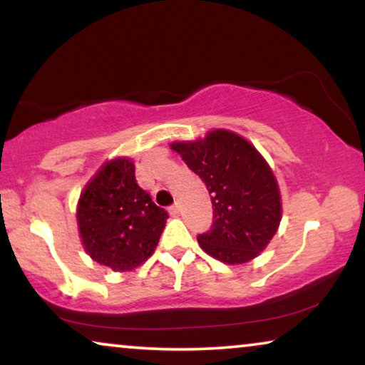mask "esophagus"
<instances>
[{"instance_id":"1","label":"esophagus","mask_w":365,"mask_h":365,"mask_svg":"<svg viewBox=\"0 0 365 365\" xmlns=\"http://www.w3.org/2000/svg\"><path fill=\"white\" fill-rule=\"evenodd\" d=\"M179 211H181V206H179V202H174L171 207H169V212L171 214H179Z\"/></svg>"}]
</instances>
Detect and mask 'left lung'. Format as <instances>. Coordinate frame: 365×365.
<instances>
[{
    "label": "left lung",
    "instance_id": "1",
    "mask_svg": "<svg viewBox=\"0 0 365 365\" xmlns=\"http://www.w3.org/2000/svg\"><path fill=\"white\" fill-rule=\"evenodd\" d=\"M173 149L211 196V229L197 236L202 251L226 264L256 257L281 222L276 178L261 154L226 129L211 131L201 141L176 143Z\"/></svg>",
    "mask_w": 365,
    "mask_h": 365
}]
</instances>
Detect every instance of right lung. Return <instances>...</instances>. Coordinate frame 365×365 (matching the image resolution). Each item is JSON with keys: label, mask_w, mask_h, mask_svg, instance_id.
I'll use <instances>...</instances> for the list:
<instances>
[{"label": "right lung", "mask_w": 365, "mask_h": 365, "mask_svg": "<svg viewBox=\"0 0 365 365\" xmlns=\"http://www.w3.org/2000/svg\"><path fill=\"white\" fill-rule=\"evenodd\" d=\"M168 217L138 184L129 159L104 164L84 187L78 204L84 249L113 271L141 266L156 249Z\"/></svg>", "instance_id": "1"}]
</instances>
